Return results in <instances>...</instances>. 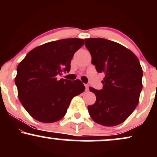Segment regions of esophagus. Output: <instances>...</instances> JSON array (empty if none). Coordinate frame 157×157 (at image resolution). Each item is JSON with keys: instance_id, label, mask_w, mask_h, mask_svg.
<instances>
[{"instance_id": "34e87169", "label": "esophagus", "mask_w": 157, "mask_h": 157, "mask_svg": "<svg viewBox=\"0 0 157 157\" xmlns=\"http://www.w3.org/2000/svg\"><path fill=\"white\" fill-rule=\"evenodd\" d=\"M84 86H85V87H86V91H88V90H89V85L85 84Z\"/></svg>"}]
</instances>
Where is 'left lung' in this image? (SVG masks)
I'll list each match as a JSON object with an SVG mask.
<instances>
[{
    "label": "left lung",
    "instance_id": "obj_1",
    "mask_svg": "<svg viewBox=\"0 0 157 157\" xmlns=\"http://www.w3.org/2000/svg\"><path fill=\"white\" fill-rule=\"evenodd\" d=\"M97 72L105 74L102 90L90 87L96 102L88 106L92 120L104 126L123 122L139 103L142 68L136 55L122 45L104 38L85 39Z\"/></svg>",
    "mask_w": 157,
    "mask_h": 157
}]
</instances>
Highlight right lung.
Wrapping results in <instances>:
<instances>
[{
	"mask_svg": "<svg viewBox=\"0 0 157 157\" xmlns=\"http://www.w3.org/2000/svg\"><path fill=\"white\" fill-rule=\"evenodd\" d=\"M84 44L80 38L52 41L37 46L18 64L15 82L24 109L37 121L51 123L66 113L73 97L85 91L80 80H57L70 71L74 54Z\"/></svg>",
	"mask_w": 157,
	"mask_h": 157,
	"instance_id": "obj_1",
	"label": "right lung"
}]
</instances>
